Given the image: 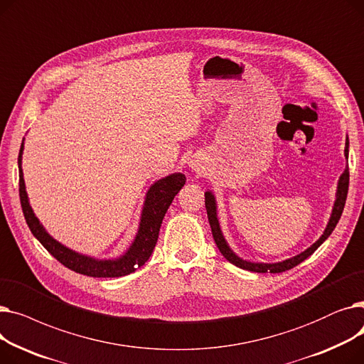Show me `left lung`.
Returning a JSON list of instances; mask_svg holds the SVG:
<instances>
[{
	"instance_id": "8db88e82",
	"label": "left lung",
	"mask_w": 364,
	"mask_h": 364,
	"mask_svg": "<svg viewBox=\"0 0 364 364\" xmlns=\"http://www.w3.org/2000/svg\"><path fill=\"white\" fill-rule=\"evenodd\" d=\"M348 147H350V141H348V137H347L346 150H343L347 159H348ZM348 183H350V171H348V165H347L346 169H343V172L341 174V177H339L338 188H336V199H335V203H333V208H332V214H331L329 223H328L326 228H324V232L320 236V239L316 243H313L309 247V250H305L304 252H301L299 255H295V257H292L289 259H284V261L274 262V264L246 261V259H242L240 257H237L230 250V246H228V243L225 242V239L223 236L221 227H220V223H218V218H217V202H215V198H214L213 192H205V208H206V213H208V221H209V224H211V232H213L214 240H215V243L218 246L220 252L223 254V257L228 262H232L236 267H239V269H243V270H247V272H255V273H267V272H269V273H282V272L294 269L295 265H298L299 262H302L304 259H307L310 255H313L317 247L324 240H326L331 236V233L333 232V228L336 227V224H338V221H339V218L342 215L343 206H346L347 193H348Z\"/></svg>"
}]
</instances>
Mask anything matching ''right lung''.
<instances>
[{
  "mask_svg": "<svg viewBox=\"0 0 364 364\" xmlns=\"http://www.w3.org/2000/svg\"><path fill=\"white\" fill-rule=\"evenodd\" d=\"M22 153L23 141L17 159L18 195H21V203L28 227L31 228L32 235L41 242V245L57 261H60L65 267H68V269L90 277H122L129 273H134L139 267H141L150 258L153 250H155L159 236V228L169 205L174 200L181 187L186 184V177L181 172H176V174H171L165 178L158 180L156 183H153L146 193L139 232L136 235V239H134V242L128 247V251L119 258L97 259L75 252L65 245H62L60 242L53 239L46 232V228L43 227L40 220L35 217L29 205L25 187L22 171Z\"/></svg>",
  "mask_w": 364,
  "mask_h": 364,
  "instance_id": "add662e5",
  "label": "right lung"
}]
</instances>
